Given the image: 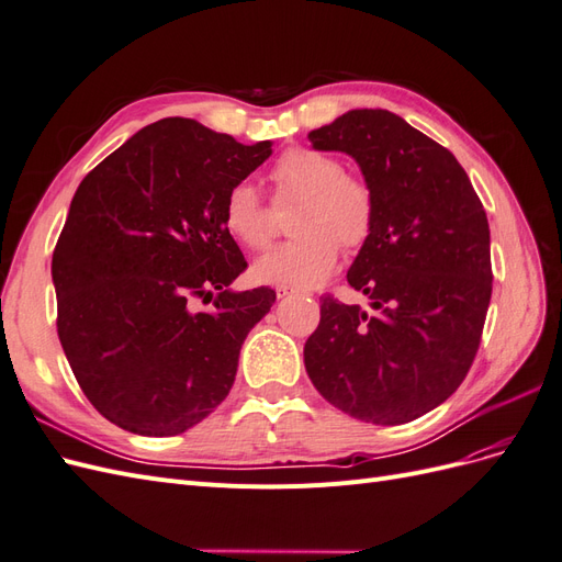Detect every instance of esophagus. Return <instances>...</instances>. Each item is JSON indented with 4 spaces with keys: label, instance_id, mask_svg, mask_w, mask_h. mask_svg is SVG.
I'll return each instance as SVG.
<instances>
[{
    "label": "esophagus",
    "instance_id": "1",
    "mask_svg": "<svg viewBox=\"0 0 562 562\" xmlns=\"http://www.w3.org/2000/svg\"><path fill=\"white\" fill-rule=\"evenodd\" d=\"M297 291H295V288H291V285H279L277 288V297L279 300H283V297H291V295H295Z\"/></svg>",
    "mask_w": 562,
    "mask_h": 562
}]
</instances>
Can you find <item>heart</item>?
I'll use <instances>...</instances> for the list:
<instances>
[{
	"mask_svg": "<svg viewBox=\"0 0 562 562\" xmlns=\"http://www.w3.org/2000/svg\"><path fill=\"white\" fill-rule=\"evenodd\" d=\"M274 203H297L295 239L252 265V279L293 288H314L326 281L339 260V246L359 250L378 225V196L372 184L347 173L342 161L326 151L291 147L271 168ZM223 227L250 250H267L274 241V220L258 187L241 180L223 201Z\"/></svg>",
	"mask_w": 562,
	"mask_h": 562,
	"instance_id": "b5f03b06",
	"label": "heart"
}]
</instances>
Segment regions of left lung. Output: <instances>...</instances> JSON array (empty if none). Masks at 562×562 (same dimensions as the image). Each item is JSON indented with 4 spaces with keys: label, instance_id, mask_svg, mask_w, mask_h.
Masks as SVG:
<instances>
[{
    "label": "left lung",
    "instance_id": "1",
    "mask_svg": "<svg viewBox=\"0 0 562 562\" xmlns=\"http://www.w3.org/2000/svg\"><path fill=\"white\" fill-rule=\"evenodd\" d=\"M347 151L378 196V225L347 281L370 312L321 297L304 366L318 394L372 424L434 411L464 382L492 295L483 203L450 149L389 110H351L310 133Z\"/></svg>",
    "mask_w": 562,
    "mask_h": 562
}]
</instances>
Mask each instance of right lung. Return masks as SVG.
Segmentation results:
<instances>
[{"mask_svg": "<svg viewBox=\"0 0 562 562\" xmlns=\"http://www.w3.org/2000/svg\"><path fill=\"white\" fill-rule=\"evenodd\" d=\"M269 155V140L241 145L171 116L81 180L50 262L56 326L83 396L116 427L178 436L227 398L277 293L227 288L248 262L223 201Z\"/></svg>", "mask_w": 562, "mask_h": 562, "instance_id": "obj_1", "label": "right lung"}]
</instances>
